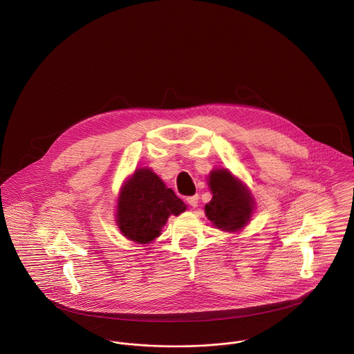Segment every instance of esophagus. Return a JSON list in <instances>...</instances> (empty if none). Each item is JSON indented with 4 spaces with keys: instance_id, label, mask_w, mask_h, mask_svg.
Here are the masks:
<instances>
[{
    "instance_id": "1",
    "label": "esophagus",
    "mask_w": 354,
    "mask_h": 354,
    "mask_svg": "<svg viewBox=\"0 0 354 354\" xmlns=\"http://www.w3.org/2000/svg\"><path fill=\"white\" fill-rule=\"evenodd\" d=\"M198 199H199V196H189V198H187V202H189V205H192L193 207H196V206H198Z\"/></svg>"
}]
</instances>
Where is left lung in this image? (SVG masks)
Masks as SVG:
<instances>
[{"label":"left lung","mask_w":354,"mask_h":354,"mask_svg":"<svg viewBox=\"0 0 354 354\" xmlns=\"http://www.w3.org/2000/svg\"><path fill=\"white\" fill-rule=\"evenodd\" d=\"M207 185L213 196L205 205V212L213 225L225 232L245 227L254 212V198L247 186L224 168L213 169Z\"/></svg>","instance_id":"1"}]
</instances>
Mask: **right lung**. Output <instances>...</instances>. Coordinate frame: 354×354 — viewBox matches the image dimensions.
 <instances>
[{
  "instance_id": "1",
  "label": "right lung",
  "mask_w": 354,
  "mask_h": 354,
  "mask_svg": "<svg viewBox=\"0 0 354 354\" xmlns=\"http://www.w3.org/2000/svg\"><path fill=\"white\" fill-rule=\"evenodd\" d=\"M117 210V224L123 236L148 244L160 236L168 217L179 216L186 205L152 169L140 168L122 186Z\"/></svg>"
}]
</instances>
